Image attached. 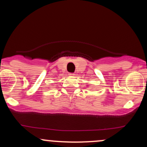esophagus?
<instances>
[{"label":"esophagus","mask_w":147,"mask_h":147,"mask_svg":"<svg viewBox=\"0 0 147 147\" xmlns=\"http://www.w3.org/2000/svg\"><path fill=\"white\" fill-rule=\"evenodd\" d=\"M68 75H70V76H74V75H75V74H74V73H72V72H70V73H69Z\"/></svg>","instance_id":"esophagus-1"}]
</instances>
